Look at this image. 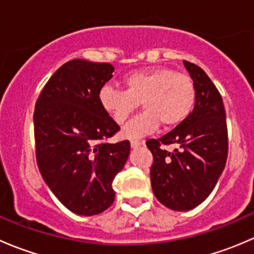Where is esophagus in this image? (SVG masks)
<instances>
[{
    "instance_id": "esophagus-1",
    "label": "esophagus",
    "mask_w": 254,
    "mask_h": 254,
    "mask_svg": "<svg viewBox=\"0 0 254 254\" xmlns=\"http://www.w3.org/2000/svg\"><path fill=\"white\" fill-rule=\"evenodd\" d=\"M130 145H131L132 148H136L139 147V146L143 145V141H140V140H131V141H130Z\"/></svg>"
}]
</instances>
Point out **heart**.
Listing matches in <instances>:
<instances>
[{"label":"heart","instance_id":"heart-1","mask_svg":"<svg viewBox=\"0 0 254 254\" xmlns=\"http://www.w3.org/2000/svg\"><path fill=\"white\" fill-rule=\"evenodd\" d=\"M123 83V91L104 86L98 98L103 111L118 124H124L141 102L145 111L124 129L127 137L150 134L160 123L165 127L181 124L196 101L193 78L168 67L134 71L124 76Z\"/></svg>","mask_w":254,"mask_h":254}]
</instances>
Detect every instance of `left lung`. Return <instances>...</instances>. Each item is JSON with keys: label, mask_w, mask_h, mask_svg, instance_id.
Masks as SVG:
<instances>
[{"label": "left lung", "mask_w": 254, "mask_h": 254, "mask_svg": "<svg viewBox=\"0 0 254 254\" xmlns=\"http://www.w3.org/2000/svg\"><path fill=\"white\" fill-rule=\"evenodd\" d=\"M183 63L196 87L193 112L162 137L146 141L153 156V194L176 211H187L205 200L224 171L229 151L226 113L219 91L203 68ZM168 144L176 148H163Z\"/></svg>", "instance_id": "8db88e82"}]
</instances>
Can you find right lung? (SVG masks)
<instances>
[{
    "label": "right lung",
    "instance_id": "add662e5",
    "mask_svg": "<svg viewBox=\"0 0 254 254\" xmlns=\"http://www.w3.org/2000/svg\"><path fill=\"white\" fill-rule=\"evenodd\" d=\"M113 71L108 63L68 61L35 103V156L43 179L63 205L83 216L112 205V183L130 153L127 140L106 142L120 129L98 98Z\"/></svg>",
    "mask_w": 254,
    "mask_h": 254
}]
</instances>
